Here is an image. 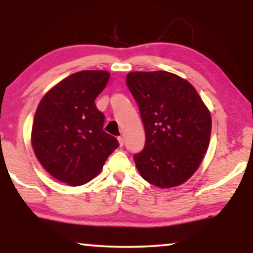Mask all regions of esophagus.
Instances as JSON below:
<instances>
[{
    "mask_svg": "<svg viewBox=\"0 0 253 253\" xmlns=\"http://www.w3.org/2000/svg\"><path fill=\"white\" fill-rule=\"evenodd\" d=\"M117 139H119V143H120V146H123V145H124V138L123 137H119V138H117Z\"/></svg>",
    "mask_w": 253,
    "mask_h": 253,
    "instance_id": "esophagus-1",
    "label": "esophagus"
}]
</instances>
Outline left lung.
Returning a JSON list of instances; mask_svg holds the SVG:
<instances>
[{
  "instance_id": "left-lung-1",
  "label": "left lung",
  "mask_w": 253,
  "mask_h": 253,
  "mask_svg": "<svg viewBox=\"0 0 253 253\" xmlns=\"http://www.w3.org/2000/svg\"><path fill=\"white\" fill-rule=\"evenodd\" d=\"M126 85L146 134L144 150L133 157L140 176L161 189L183 184L209 148V108L188 81L171 72H129Z\"/></svg>"
}]
</instances>
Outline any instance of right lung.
<instances>
[{
    "label": "right lung",
    "instance_id": "right-lung-1",
    "mask_svg": "<svg viewBox=\"0 0 253 253\" xmlns=\"http://www.w3.org/2000/svg\"><path fill=\"white\" fill-rule=\"evenodd\" d=\"M109 72L84 70L64 78L38 106L32 126V147L41 166L60 182L78 186L101 171L119 147L103 131L105 115L95 99L106 87Z\"/></svg>",
    "mask_w": 253,
    "mask_h": 253
}]
</instances>
